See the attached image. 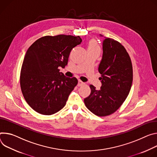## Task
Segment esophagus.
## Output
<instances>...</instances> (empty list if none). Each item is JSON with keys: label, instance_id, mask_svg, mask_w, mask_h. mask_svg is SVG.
Wrapping results in <instances>:
<instances>
[{"label": "esophagus", "instance_id": "esophagus-1", "mask_svg": "<svg viewBox=\"0 0 157 157\" xmlns=\"http://www.w3.org/2000/svg\"><path fill=\"white\" fill-rule=\"evenodd\" d=\"M84 84H85L84 82H83L81 81L80 80H78V86H82V85H84Z\"/></svg>", "mask_w": 157, "mask_h": 157}]
</instances>
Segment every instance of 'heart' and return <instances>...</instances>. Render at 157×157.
Instances as JSON below:
<instances>
[{
  "mask_svg": "<svg viewBox=\"0 0 157 157\" xmlns=\"http://www.w3.org/2000/svg\"><path fill=\"white\" fill-rule=\"evenodd\" d=\"M88 48H93V49L98 50V46L97 44V42L95 40H92L89 44Z\"/></svg>",
  "mask_w": 157,
  "mask_h": 157,
  "instance_id": "b5f03b06",
  "label": "heart"
}]
</instances>
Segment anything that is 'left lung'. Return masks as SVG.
<instances>
[{
  "label": "left lung",
  "instance_id": "obj_1",
  "mask_svg": "<svg viewBox=\"0 0 157 157\" xmlns=\"http://www.w3.org/2000/svg\"><path fill=\"white\" fill-rule=\"evenodd\" d=\"M100 36H101L100 35ZM101 75L100 90L90 85L91 93L84 103L91 112L99 117L110 115L122 105L131 89L133 68L125 47L118 41L105 38L103 41V56L98 67Z\"/></svg>",
  "mask_w": 157,
  "mask_h": 157
}]
</instances>
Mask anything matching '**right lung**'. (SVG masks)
<instances>
[{"mask_svg": "<svg viewBox=\"0 0 157 157\" xmlns=\"http://www.w3.org/2000/svg\"><path fill=\"white\" fill-rule=\"evenodd\" d=\"M79 36H47L28 48L22 63L20 83L29 106L42 115H50L62 109L78 83L75 77H67L59 67L67 65L72 49L80 44Z\"/></svg>", "mask_w": 157, "mask_h": 157, "instance_id": "right-lung-1", "label": "right lung"}]
</instances>
